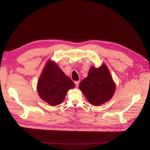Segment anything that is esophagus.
Returning <instances> with one entry per match:
<instances>
[{
  "instance_id": "obj_1",
  "label": "esophagus",
  "mask_w": 150,
  "mask_h": 150,
  "mask_svg": "<svg viewBox=\"0 0 150 150\" xmlns=\"http://www.w3.org/2000/svg\"><path fill=\"white\" fill-rule=\"evenodd\" d=\"M75 86H76V87H78V85H79V84H80V81H75Z\"/></svg>"
}]
</instances>
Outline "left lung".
<instances>
[{"mask_svg": "<svg viewBox=\"0 0 150 150\" xmlns=\"http://www.w3.org/2000/svg\"><path fill=\"white\" fill-rule=\"evenodd\" d=\"M79 88L89 103L100 106L111 100L115 92V84L107 66L91 67L88 76L83 80Z\"/></svg>", "mask_w": 150, "mask_h": 150, "instance_id": "left-lung-1", "label": "left lung"}]
</instances>
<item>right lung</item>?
Returning <instances> with one entry per match:
<instances>
[{
    "mask_svg": "<svg viewBox=\"0 0 150 150\" xmlns=\"http://www.w3.org/2000/svg\"><path fill=\"white\" fill-rule=\"evenodd\" d=\"M75 84L54 61L45 64L37 84L39 97L51 106H57L64 101L70 89Z\"/></svg>",
    "mask_w": 150,
    "mask_h": 150,
    "instance_id": "1",
    "label": "right lung"
}]
</instances>
